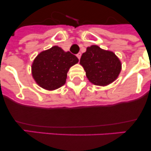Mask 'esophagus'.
I'll list each match as a JSON object with an SVG mask.
<instances>
[{
    "mask_svg": "<svg viewBox=\"0 0 151 151\" xmlns=\"http://www.w3.org/2000/svg\"><path fill=\"white\" fill-rule=\"evenodd\" d=\"M77 57L78 58V59H79V60H80V58H81V53H80V52H79L78 54L77 55Z\"/></svg>",
    "mask_w": 151,
    "mask_h": 151,
    "instance_id": "1",
    "label": "esophagus"
}]
</instances>
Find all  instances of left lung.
<instances>
[{
	"label": "left lung",
	"instance_id": "1",
	"mask_svg": "<svg viewBox=\"0 0 151 151\" xmlns=\"http://www.w3.org/2000/svg\"><path fill=\"white\" fill-rule=\"evenodd\" d=\"M80 64L84 68L88 80L99 86H106L113 83L122 68L121 60L113 52L103 50L97 45L87 47Z\"/></svg>",
	"mask_w": 151,
	"mask_h": 151
}]
</instances>
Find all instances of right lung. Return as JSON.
I'll return each mask as SVG.
<instances>
[{
	"mask_svg": "<svg viewBox=\"0 0 151 151\" xmlns=\"http://www.w3.org/2000/svg\"><path fill=\"white\" fill-rule=\"evenodd\" d=\"M79 59L58 46L41 52L33 60L31 74L36 84L47 91H54L66 83L67 73Z\"/></svg>",
	"mask_w": 151,
	"mask_h": 151,
	"instance_id": "right-lung-1",
	"label": "right lung"
}]
</instances>
